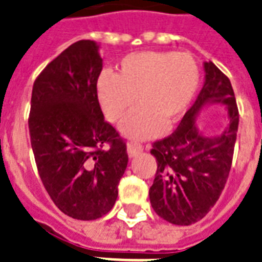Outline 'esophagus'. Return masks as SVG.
I'll use <instances>...</instances> for the list:
<instances>
[{"label": "esophagus", "mask_w": 262, "mask_h": 262, "mask_svg": "<svg viewBox=\"0 0 262 262\" xmlns=\"http://www.w3.org/2000/svg\"><path fill=\"white\" fill-rule=\"evenodd\" d=\"M143 151V146L138 145V143H133V142H129L128 145H127V153H128V157H135L139 153Z\"/></svg>", "instance_id": "esophagus-1"}]
</instances>
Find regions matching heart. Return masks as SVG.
I'll return each mask as SVG.
<instances>
[{"instance_id": "obj_1", "label": "heart", "mask_w": 262, "mask_h": 262, "mask_svg": "<svg viewBox=\"0 0 262 262\" xmlns=\"http://www.w3.org/2000/svg\"><path fill=\"white\" fill-rule=\"evenodd\" d=\"M200 86V68L187 53L141 52L125 56L119 72L103 71L95 83L102 112L120 123L139 108L121 127L131 139H147L163 133L164 123L180 120Z\"/></svg>"}]
</instances>
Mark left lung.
Wrapping results in <instances>:
<instances>
[{
    "instance_id": "obj_1",
    "label": "left lung",
    "mask_w": 262,
    "mask_h": 262,
    "mask_svg": "<svg viewBox=\"0 0 262 262\" xmlns=\"http://www.w3.org/2000/svg\"><path fill=\"white\" fill-rule=\"evenodd\" d=\"M205 82L195 102L168 138L153 143L150 153L157 172L149 190L154 212L176 226H190L206 216L217 202L228 179L238 133L239 113L230 79L204 62ZM226 104L229 125L217 137H206L196 116L206 104Z\"/></svg>"
}]
</instances>
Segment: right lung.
<instances>
[{"instance_id":"add662e5","label":"right lung","mask_w":262,"mask_h":262,"mask_svg":"<svg viewBox=\"0 0 262 262\" xmlns=\"http://www.w3.org/2000/svg\"><path fill=\"white\" fill-rule=\"evenodd\" d=\"M98 49L78 40L49 62L32 87L28 119L40 180L62 213L78 220L113 208L128 163L125 142L105 121L95 93Z\"/></svg>"}]
</instances>
